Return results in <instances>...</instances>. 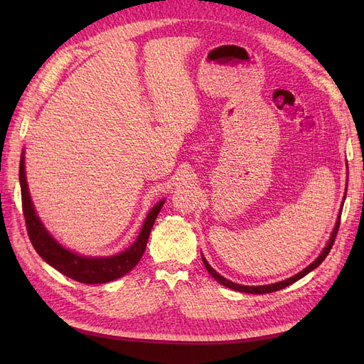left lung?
Segmentation results:
<instances>
[{
    "instance_id": "1",
    "label": "left lung",
    "mask_w": 364,
    "mask_h": 364,
    "mask_svg": "<svg viewBox=\"0 0 364 364\" xmlns=\"http://www.w3.org/2000/svg\"><path fill=\"white\" fill-rule=\"evenodd\" d=\"M346 191H348V183H346ZM345 196H346V193H345ZM343 200H345V197H343ZM341 209H343V206L340 208L338 215H337V220H336V226H334L333 232H331V237H329L326 246H325V247H323V250L321 252V255H318V257H317V258L310 264V266H306L302 272L296 273L294 277H291V278H287V279L279 281V282H274V284H267V285H241V284H235V282H232V281H229V279L223 278L222 274H218V273H217L211 266H209V262H208V261H206V258L203 257V253H202V261H203V264H205L206 270L209 272V274H211V277H213L217 282H220L222 285H225V287H228V289H232V290H237V291H241V293H250V294H264V293H272V291H277V290L285 289V287H289V285H291L293 282H296V281H299L301 278H304L305 274H308L310 272H313L316 267L321 266L322 261L326 258V255L329 253V250H331V247H333V245H334V240H336L337 230H338V226H340Z\"/></svg>"
}]
</instances>
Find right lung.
I'll list each match as a JSON object with an SVG mask.
<instances>
[{"mask_svg": "<svg viewBox=\"0 0 364 364\" xmlns=\"http://www.w3.org/2000/svg\"><path fill=\"white\" fill-rule=\"evenodd\" d=\"M24 164L26 158L23 151L19 161V185L21 197H23V211L26 217L28 238L43 261L62 274H65V277L83 284H105L114 281L124 277L126 273H129L136 266L142 258V253L146 250L150 230L165 200L158 202L150 209L134 245L129 246L126 250L111 257H85L80 255V253L63 247L41 222L30 197Z\"/></svg>", "mask_w": 364, "mask_h": 364, "instance_id": "1", "label": "right lung"}]
</instances>
